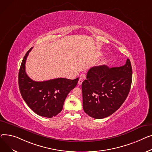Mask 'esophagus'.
<instances>
[{
    "instance_id": "1",
    "label": "esophagus",
    "mask_w": 152,
    "mask_h": 152,
    "mask_svg": "<svg viewBox=\"0 0 152 152\" xmlns=\"http://www.w3.org/2000/svg\"><path fill=\"white\" fill-rule=\"evenodd\" d=\"M83 81V78L80 77V78H79V80H78V85H81L82 84Z\"/></svg>"
}]
</instances>
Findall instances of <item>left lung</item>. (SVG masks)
I'll list each match as a JSON object with an SVG mask.
<instances>
[{
    "label": "left lung",
    "mask_w": 152,
    "mask_h": 152,
    "mask_svg": "<svg viewBox=\"0 0 152 152\" xmlns=\"http://www.w3.org/2000/svg\"><path fill=\"white\" fill-rule=\"evenodd\" d=\"M132 75L129 59L118 67L104 65L91 68L82 85L85 112L92 118L102 119L117 111L129 94Z\"/></svg>",
    "instance_id": "8db88e82"
}]
</instances>
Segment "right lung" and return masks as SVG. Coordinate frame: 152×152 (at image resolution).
<instances>
[{
	"label": "right lung",
	"mask_w": 152,
	"mask_h": 152,
	"mask_svg": "<svg viewBox=\"0 0 152 152\" xmlns=\"http://www.w3.org/2000/svg\"><path fill=\"white\" fill-rule=\"evenodd\" d=\"M32 49V47L26 53L20 66L18 75L20 91L24 101L35 113L51 118L61 112L67 94L76 86L78 78L34 81L26 74L25 70L26 59Z\"/></svg>",
	"instance_id": "add662e5"
}]
</instances>
